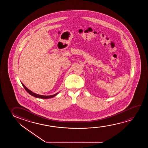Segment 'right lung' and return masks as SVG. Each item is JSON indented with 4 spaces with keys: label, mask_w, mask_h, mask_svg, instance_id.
I'll return each mask as SVG.
<instances>
[{
    "label": "right lung",
    "mask_w": 148,
    "mask_h": 148,
    "mask_svg": "<svg viewBox=\"0 0 148 148\" xmlns=\"http://www.w3.org/2000/svg\"><path fill=\"white\" fill-rule=\"evenodd\" d=\"M21 82L23 86V87H24L25 89V90H26L27 92L28 93H29L30 95H32L33 97H36V98H39V99H50V98H52V97H55L56 95H57L59 93V92H57V93H56L55 95H40L37 94V93H34V92H33L32 91H31L30 90H29L27 87L25 86V85L22 82Z\"/></svg>",
    "instance_id": "obj_1"
}]
</instances>
